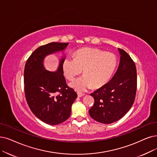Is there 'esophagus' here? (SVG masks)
<instances>
[{"label":"esophagus","instance_id":"34e87169","mask_svg":"<svg viewBox=\"0 0 157 157\" xmlns=\"http://www.w3.org/2000/svg\"><path fill=\"white\" fill-rule=\"evenodd\" d=\"M77 95H78V97H83L84 95H85V94L81 93V92H77Z\"/></svg>","mask_w":157,"mask_h":157}]
</instances>
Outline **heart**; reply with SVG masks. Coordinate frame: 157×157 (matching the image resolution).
I'll use <instances>...</instances> for the list:
<instances>
[{
  "label": "heart",
  "mask_w": 157,
  "mask_h": 157,
  "mask_svg": "<svg viewBox=\"0 0 157 157\" xmlns=\"http://www.w3.org/2000/svg\"><path fill=\"white\" fill-rule=\"evenodd\" d=\"M74 59L66 58L62 70L67 79L72 80L83 70L82 77L70 83V86L83 91L92 86L99 88L107 84L113 75L118 64L117 56L97 48H84L77 50Z\"/></svg>",
  "instance_id": "1"
}]
</instances>
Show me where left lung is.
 <instances>
[{
    "label": "left lung",
    "instance_id": "8db88e82",
    "mask_svg": "<svg viewBox=\"0 0 157 157\" xmlns=\"http://www.w3.org/2000/svg\"><path fill=\"white\" fill-rule=\"evenodd\" d=\"M121 60L108 83L91 94L95 102L89 110L90 117L103 124H111L126 115L135 98L137 77L135 62L122 49H118Z\"/></svg>",
    "mask_w": 157,
    "mask_h": 157
}]
</instances>
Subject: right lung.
<instances>
[{"label": "right lung", "instance_id": "1", "mask_svg": "<svg viewBox=\"0 0 157 157\" xmlns=\"http://www.w3.org/2000/svg\"><path fill=\"white\" fill-rule=\"evenodd\" d=\"M67 43L51 42L32 53L25 65L24 92L26 101L33 113L42 122L57 125L66 121L71 115V105L77 93L69 87L60 61L57 71L52 72L44 67V59L49 54L63 51Z\"/></svg>", "mask_w": 157, "mask_h": 157}]
</instances>
